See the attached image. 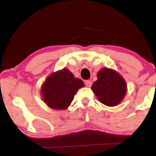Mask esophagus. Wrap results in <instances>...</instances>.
<instances>
[{"label":"esophagus","instance_id":"34e87169","mask_svg":"<svg viewBox=\"0 0 156 156\" xmlns=\"http://www.w3.org/2000/svg\"><path fill=\"white\" fill-rule=\"evenodd\" d=\"M84 83H85V85H86L87 87H91V85H92V81H90V80H87V81H85Z\"/></svg>","mask_w":156,"mask_h":156}]
</instances>
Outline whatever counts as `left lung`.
Segmentation results:
<instances>
[{"mask_svg": "<svg viewBox=\"0 0 156 156\" xmlns=\"http://www.w3.org/2000/svg\"><path fill=\"white\" fill-rule=\"evenodd\" d=\"M98 80L91 89L101 103L109 107L118 105L126 92V82L114 70L103 68L98 73Z\"/></svg>", "mask_w": 156, "mask_h": 156, "instance_id": "8db88e82", "label": "left lung"}]
</instances>
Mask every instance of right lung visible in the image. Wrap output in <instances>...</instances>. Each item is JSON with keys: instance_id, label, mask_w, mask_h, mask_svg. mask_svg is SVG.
<instances>
[{"instance_id": "1", "label": "right lung", "mask_w": 156, "mask_h": 156, "mask_svg": "<svg viewBox=\"0 0 156 156\" xmlns=\"http://www.w3.org/2000/svg\"><path fill=\"white\" fill-rule=\"evenodd\" d=\"M83 87V82L75 78L69 69L52 73L47 78L41 87L44 102L50 108L65 109L73 101L78 89Z\"/></svg>"}]
</instances>
